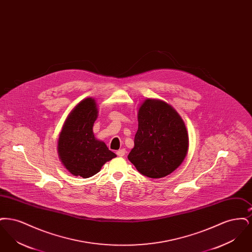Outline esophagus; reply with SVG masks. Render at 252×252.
Instances as JSON below:
<instances>
[{
  "instance_id": "esophagus-1",
  "label": "esophagus",
  "mask_w": 252,
  "mask_h": 252,
  "mask_svg": "<svg viewBox=\"0 0 252 252\" xmlns=\"http://www.w3.org/2000/svg\"><path fill=\"white\" fill-rule=\"evenodd\" d=\"M116 154H117V156L123 157L126 155V149L125 148H122L120 150H118L117 152H116Z\"/></svg>"
}]
</instances>
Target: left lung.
Masks as SVG:
<instances>
[{
    "label": "left lung",
    "instance_id": "obj_1",
    "mask_svg": "<svg viewBox=\"0 0 252 252\" xmlns=\"http://www.w3.org/2000/svg\"><path fill=\"white\" fill-rule=\"evenodd\" d=\"M189 137L185 124L167 103L146 99L138 111V130L128 159L145 177H166L187 155Z\"/></svg>",
    "mask_w": 252,
    "mask_h": 252
}]
</instances>
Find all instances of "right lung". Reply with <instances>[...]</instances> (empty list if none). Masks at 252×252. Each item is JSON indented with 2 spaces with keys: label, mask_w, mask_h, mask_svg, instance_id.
<instances>
[{
  "label": "right lung",
  "mask_w": 252,
  "mask_h": 252,
  "mask_svg": "<svg viewBox=\"0 0 252 252\" xmlns=\"http://www.w3.org/2000/svg\"><path fill=\"white\" fill-rule=\"evenodd\" d=\"M97 116L95 100L89 97L72 108L62 126L58 152L61 162L73 176L83 179L93 177L107 161L116 157L94 135L93 127Z\"/></svg>",
  "instance_id": "add662e5"
}]
</instances>
